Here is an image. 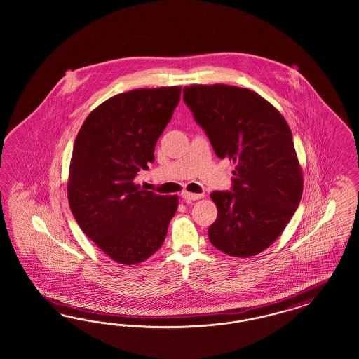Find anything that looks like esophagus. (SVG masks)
<instances>
[{
	"instance_id": "obj_1",
	"label": "esophagus",
	"mask_w": 359,
	"mask_h": 359,
	"mask_svg": "<svg viewBox=\"0 0 359 359\" xmlns=\"http://www.w3.org/2000/svg\"><path fill=\"white\" fill-rule=\"evenodd\" d=\"M182 197L184 198L187 203H189V201H194V200H198V198H203L204 195L203 194H191V192H187L184 191L183 194H182Z\"/></svg>"
}]
</instances>
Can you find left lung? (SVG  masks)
<instances>
[{
    "instance_id": "obj_1",
    "label": "left lung",
    "mask_w": 359,
    "mask_h": 359,
    "mask_svg": "<svg viewBox=\"0 0 359 359\" xmlns=\"http://www.w3.org/2000/svg\"><path fill=\"white\" fill-rule=\"evenodd\" d=\"M183 100L219 159L236 165L233 192H212L210 243L230 257L257 255L276 241L303 195L292 133L279 110L248 88L194 84Z\"/></svg>"
}]
</instances>
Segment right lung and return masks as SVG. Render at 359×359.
<instances>
[{
  "instance_id": "obj_1",
  "label": "right lung",
  "mask_w": 359,
  "mask_h": 359,
  "mask_svg": "<svg viewBox=\"0 0 359 359\" xmlns=\"http://www.w3.org/2000/svg\"><path fill=\"white\" fill-rule=\"evenodd\" d=\"M180 93L172 86L116 95L89 113L77 134L69 208L84 234L121 264L141 263L159 250L177 210V196L141 189L134 177L154 162Z\"/></svg>"
}]
</instances>
